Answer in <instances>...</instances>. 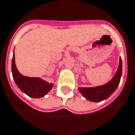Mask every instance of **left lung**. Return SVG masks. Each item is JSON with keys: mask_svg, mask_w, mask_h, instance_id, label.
<instances>
[{"mask_svg": "<svg viewBox=\"0 0 135 135\" xmlns=\"http://www.w3.org/2000/svg\"><path fill=\"white\" fill-rule=\"evenodd\" d=\"M122 75V60L119 59V65L117 72L106 84L102 86L91 87V88H79V92L86 100L91 102H101L106 100L116 90L120 83V77Z\"/></svg>", "mask_w": 135, "mask_h": 135, "instance_id": "8db88e82", "label": "left lung"}]
</instances>
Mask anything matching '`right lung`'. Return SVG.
I'll return each mask as SVG.
<instances>
[{"mask_svg":"<svg viewBox=\"0 0 135 135\" xmlns=\"http://www.w3.org/2000/svg\"><path fill=\"white\" fill-rule=\"evenodd\" d=\"M12 73L17 86L24 93L33 98L45 96L51 89L53 84H49L38 77H28L19 73L15 65V53L12 60Z\"/></svg>","mask_w":135,"mask_h":135,"instance_id":"add662e5","label":"right lung"}]
</instances>
